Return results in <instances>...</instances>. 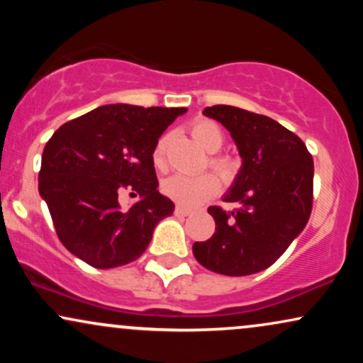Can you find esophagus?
I'll list each match as a JSON object with an SVG mask.
<instances>
[{
	"mask_svg": "<svg viewBox=\"0 0 363 363\" xmlns=\"http://www.w3.org/2000/svg\"><path fill=\"white\" fill-rule=\"evenodd\" d=\"M174 213H176L177 216H187V215L193 213V211H191L189 208H186V206H176V210H174Z\"/></svg>",
	"mask_w": 363,
	"mask_h": 363,
	"instance_id": "1",
	"label": "esophagus"
}]
</instances>
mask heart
Segmentation results:
<instances>
[{
  "mask_svg": "<svg viewBox=\"0 0 363 363\" xmlns=\"http://www.w3.org/2000/svg\"><path fill=\"white\" fill-rule=\"evenodd\" d=\"M191 133H193L194 140L211 153L220 150V147L223 145L222 129H220L218 124L210 119L196 121L193 128H191ZM167 136H162V138L157 141L155 150H153V165H155L157 169L165 167V150H167ZM211 167H213L218 174H222L223 177H230V174L234 172V164H232L228 158H211ZM218 187L220 181L216 179V176H213V174H203V176L194 177L176 174V176L165 179V181L162 182V191H164V194L169 196L170 199H174L179 205L184 206L201 205L203 201H206L211 196L218 193Z\"/></svg>",
  "mask_w": 363,
  "mask_h": 363,
  "instance_id": "obj_1",
  "label": "heart"
}]
</instances>
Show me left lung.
<instances>
[{
    "instance_id": "1",
    "label": "left lung",
    "mask_w": 363,
    "mask_h": 363,
    "mask_svg": "<svg viewBox=\"0 0 363 363\" xmlns=\"http://www.w3.org/2000/svg\"><path fill=\"white\" fill-rule=\"evenodd\" d=\"M203 114L230 131L242 167L223 201L234 211L210 206L215 234L194 242L193 254L210 272L245 277L269 268L303 230L312 211L314 162L295 133L268 116L232 106Z\"/></svg>"
}]
</instances>
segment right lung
Here are the masks:
<instances>
[{"instance_id": "obj_1", "label": "right lung", "mask_w": 363, "mask_h": 363, "mask_svg": "<svg viewBox=\"0 0 363 363\" xmlns=\"http://www.w3.org/2000/svg\"><path fill=\"white\" fill-rule=\"evenodd\" d=\"M186 107L111 104L68 121L45 143L39 193L69 252L99 269L138 259L153 228L174 213L158 193L153 150ZM124 189L142 199L123 211Z\"/></svg>"}]
</instances>
